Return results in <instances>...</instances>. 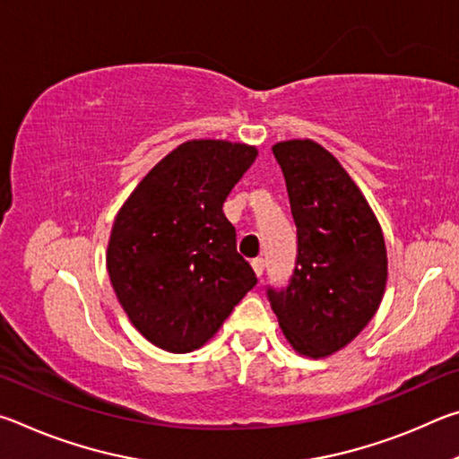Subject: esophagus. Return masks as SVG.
Segmentation results:
<instances>
[{"instance_id": "1", "label": "esophagus", "mask_w": 459, "mask_h": 459, "mask_svg": "<svg viewBox=\"0 0 459 459\" xmlns=\"http://www.w3.org/2000/svg\"><path fill=\"white\" fill-rule=\"evenodd\" d=\"M251 265H253L255 275H257V277H263V271H265V261H263V259H253V261H251Z\"/></svg>"}]
</instances>
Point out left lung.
Segmentation results:
<instances>
[{
    "instance_id": "left-lung-1",
    "label": "left lung",
    "mask_w": 459,
    "mask_h": 459,
    "mask_svg": "<svg viewBox=\"0 0 459 459\" xmlns=\"http://www.w3.org/2000/svg\"><path fill=\"white\" fill-rule=\"evenodd\" d=\"M298 229L290 283L267 287L279 325L299 354L338 352L377 314L386 248L367 198L333 155L312 139L275 143Z\"/></svg>"
}]
</instances>
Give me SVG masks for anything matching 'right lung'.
Returning a JSON list of instances; mask_svg holds the SVG:
<instances>
[{
  "label": "right lung",
  "mask_w": 459,
  "mask_h": 459,
  "mask_svg": "<svg viewBox=\"0 0 459 459\" xmlns=\"http://www.w3.org/2000/svg\"><path fill=\"white\" fill-rule=\"evenodd\" d=\"M253 145L192 139L155 164L115 219L107 271L131 324L161 351L211 340L257 285L222 212Z\"/></svg>",
  "instance_id": "add662e5"
}]
</instances>
